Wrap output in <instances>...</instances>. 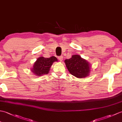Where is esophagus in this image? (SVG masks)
Wrapping results in <instances>:
<instances>
[{
  "mask_svg": "<svg viewBox=\"0 0 122 122\" xmlns=\"http://www.w3.org/2000/svg\"><path fill=\"white\" fill-rule=\"evenodd\" d=\"M58 58H59V59L60 60V61H62L63 59V56H60L58 57Z\"/></svg>",
  "mask_w": 122,
  "mask_h": 122,
  "instance_id": "obj_1",
  "label": "esophagus"
}]
</instances>
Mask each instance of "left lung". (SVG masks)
Returning <instances> with one entry per match:
<instances>
[{"label":"left lung","instance_id":"8db88e82","mask_svg":"<svg viewBox=\"0 0 122 122\" xmlns=\"http://www.w3.org/2000/svg\"><path fill=\"white\" fill-rule=\"evenodd\" d=\"M68 71L72 75L78 78H84L89 76L90 64L79 55H73L69 59L64 61Z\"/></svg>","mask_w":122,"mask_h":122}]
</instances>
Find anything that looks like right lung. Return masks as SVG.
I'll use <instances>...</instances> for the list:
<instances>
[{
  "instance_id": "1",
  "label": "right lung",
  "mask_w": 122,
  "mask_h": 122,
  "mask_svg": "<svg viewBox=\"0 0 122 122\" xmlns=\"http://www.w3.org/2000/svg\"><path fill=\"white\" fill-rule=\"evenodd\" d=\"M58 61L56 57L52 56L49 58L40 56L37 59L31 69V71L37 76H41L48 74L54 62Z\"/></svg>"
}]
</instances>
